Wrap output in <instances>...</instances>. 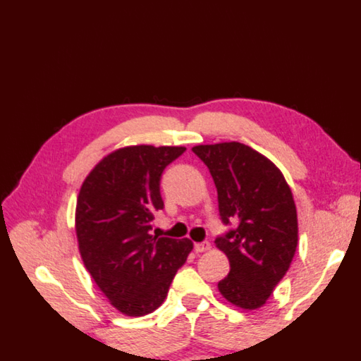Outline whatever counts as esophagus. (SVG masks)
I'll return each mask as SVG.
<instances>
[{"instance_id": "obj_1", "label": "esophagus", "mask_w": 361, "mask_h": 361, "mask_svg": "<svg viewBox=\"0 0 361 361\" xmlns=\"http://www.w3.org/2000/svg\"><path fill=\"white\" fill-rule=\"evenodd\" d=\"M194 249L197 253H203V252H208L211 249V244L208 241H203V243H197L194 245Z\"/></svg>"}]
</instances>
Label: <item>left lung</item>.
Wrapping results in <instances>:
<instances>
[{
  "mask_svg": "<svg viewBox=\"0 0 361 361\" xmlns=\"http://www.w3.org/2000/svg\"><path fill=\"white\" fill-rule=\"evenodd\" d=\"M213 176L222 222L236 227L216 238L230 261L219 291L244 310L263 307L285 277L298 247V211L283 173L249 145H197Z\"/></svg>",
  "mask_w": 361,
  "mask_h": 361,
  "instance_id": "left-lung-1",
  "label": "left lung"
}]
</instances>
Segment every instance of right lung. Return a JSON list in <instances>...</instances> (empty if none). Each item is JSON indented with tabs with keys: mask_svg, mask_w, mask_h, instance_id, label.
Masks as SVG:
<instances>
[{
	"mask_svg": "<svg viewBox=\"0 0 361 361\" xmlns=\"http://www.w3.org/2000/svg\"><path fill=\"white\" fill-rule=\"evenodd\" d=\"M185 147L131 145L109 153L80 189L75 227L82 263L112 307L144 316L164 302L192 250L188 238L150 235L164 208L159 181Z\"/></svg>",
	"mask_w": 361,
	"mask_h": 361,
	"instance_id": "right-lung-1",
	"label": "right lung"
}]
</instances>
